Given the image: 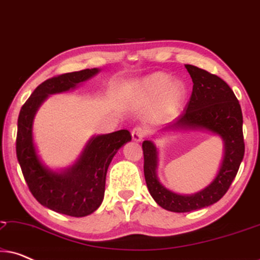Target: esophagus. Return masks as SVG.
<instances>
[{
	"mask_svg": "<svg viewBox=\"0 0 260 260\" xmlns=\"http://www.w3.org/2000/svg\"><path fill=\"white\" fill-rule=\"evenodd\" d=\"M147 129L144 126H135L133 131H131V136H133V140L136 142H140L143 140V138L147 136Z\"/></svg>",
	"mask_w": 260,
	"mask_h": 260,
	"instance_id": "obj_1",
	"label": "esophagus"
}]
</instances>
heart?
I'll use <instances>...</instances> for the list:
<instances>
[{"instance_id": "1", "label": "heart", "mask_w": 260, "mask_h": 260, "mask_svg": "<svg viewBox=\"0 0 260 260\" xmlns=\"http://www.w3.org/2000/svg\"><path fill=\"white\" fill-rule=\"evenodd\" d=\"M142 90L150 97H157L166 92V111L168 113L175 111L186 94L182 84L179 81L172 83V79L163 73H156L147 78L142 84Z\"/></svg>"}]
</instances>
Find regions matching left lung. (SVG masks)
I'll use <instances>...</instances> for the list:
<instances>
[{"label": "left lung", "instance_id": "1", "mask_svg": "<svg viewBox=\"0 0 260 260\" xmlns=\"http://www.w3.org/2000/svg\"><path fill=\"white\" fill-rule=\"evenodd\" d=\"M193 80V92L182 113L169 127H201L219 135L225 143V154L218 175L204 190L194 195H179L163 187L156 176L157 150L151 141L142 143L144 177L149 193L162 208L186 213L207 207L219 201L233 182L245 152L243 113L236 94L215 74L186 65Z\"/></svg>", "mask_w": 260, "mask_h": 260}]
</instances>
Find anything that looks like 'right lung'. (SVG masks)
Segmentation results:
<instances>
[{
	"instance_id": "add662e5",
	"label": "right lung",
	"mask_w": 260,
	"mask_h": 260,
	"mask_svg": "<svg viewBox=\"0 0 260 260\" xmlns=\"http://www.w3.org/2000/svg\"><path fill=\"white\" fill-rule=\"evenodd\" d=\"M98 71L86 69L45 80L22 105L17 119L16 156L30 193L45 207L77 218L91 214L101 206L110 163L118 149L131 141V135L119 130L93 137L76 165L59 174L45 168L39 159L31 126L35 112L48 94L69 91Z\"/></svg>"
}]
</instances>
